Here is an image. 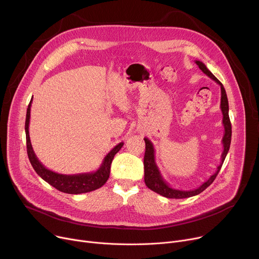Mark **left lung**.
Wrapping results in <instances>:
<instances>
[{"label": "left lung", "instance_id": "8db88e82", "mask_svg": "<svg viewBox=\"0 0 259 259\" xmlns=\"http://www.w3.org/2000/svg\"><path fill=\"white\" fill-rule=\"evenodd\" d=\"M199 68L205 73L206 76H208L210 79L215 81L219 86L221 90V98H220V109L221 113H223V124L225 127V134L223 137V145H224V152L221 154V162L217 166L215 173H213L208 180H206L204 183H202L201 186L195 190L191 191H182V190H177L171 188L168 182L163 178L155 160V149H154V144L149 138H144L145 141V154H144V159H143V165H144V182L145 186L149 188L150 190L154 191L155 193L169 199H184V198H190L197 196L201 194L203 191H205L210 184L214 181L216 178L218 172L221 169V166H223L225 159L230 151V145H231V140H232V125L229 117V100L227 96L226 89L224 85L221 84L218 79L213 75V73L207 68V66L200 60L195 61Z\"/></svg>", "mask_w": 259, "mask_h": 259}]
</instances>
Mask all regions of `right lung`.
Instances as JSON below:
<instances>
[{
	"mask_svg": "<svg viewBox=\"0 0 259 259\" xmlns=\"http://www.w3.org/2000/svg\"><path fill=\"white\" fill-rule=\"evenodd\" d=\"M30 100L27 110H26V118H25V136H26V149H27V156L29 159V162L36 172L42 179H44L46 182L56 190L70 194V195H79L84 193H89L92 191H95L99 188H101L103 184L107 181L109 177L110 172V165H112L113 159L115 155L122 149L124 145V142H120L117 144L114 149L110 151L103 159L102 164L100 167L94 171L89 173H80V174H59L52 170H49L46 168L40 161L36 158L29 138V132H28V126H29V119H30V106H31Z\"/></svg>",
	"mask_w": 259,
	"mask_h": 259,
	"instance_id": "obj_1",
	"label": "right lung"
}]
</instances>
